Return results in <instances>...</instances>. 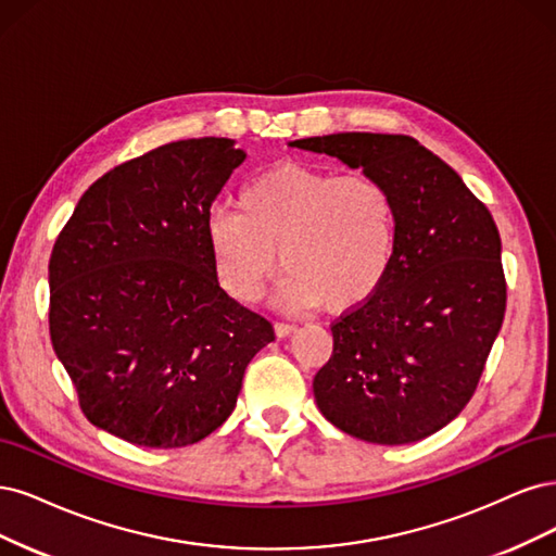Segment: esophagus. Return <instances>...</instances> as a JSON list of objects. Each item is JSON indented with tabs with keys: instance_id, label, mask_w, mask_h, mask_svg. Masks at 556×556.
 <instances>
[{
	"instance_id": "obj_1",
	"label": "esophagus",
	"mask_w": 556,
	"mask_h": 556,
	"mask_svg": "<svg viewBox=\"0 0 556 556\" xmlns=\"http://www.w3.org/2000/svg\"><path fill=\"white\" fill-rule=\"evenodd\" d=\"M293 330H295V324H291V320H277V324H275L277 337H286V334H291Z\"/></svg>"
}]
</instances>
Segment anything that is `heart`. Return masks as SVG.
<instances>
[{"label":"heart","mask_w":556,"mask_h":556,"mask_svg":"<svg viewBox=\"0 0 556 556\" xmlns=\"http://www.w3.org/2000/svg\"><path fill=\"white\" fill-rule=\"evenodd\" d=\"M205 236L214 273L236 300L261 298L277 252L283 304L326 300L330 309H349L371 298L390 270L395 201L374 175L286 161L240 189L238 210H212Z\"/></svg>","instance_id":"obj_1"}]
</instances>
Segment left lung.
I'll use <instances>...</instances> for the list:
<instances>
[{"label": "left lung", "instance_id": "obj_1", "mask_svg": "<svg viewBox=\"0 0 556 556\" xmlns=\"http://www.w3.org/2000/svg\"><path fill=\"white\" fill-rule=\"evenodd\" d=\"M291 146L379 177L397 217L383 283L330 326V361L314 376L320 414L369 443L439 432L473 397L504 324L506 277L490 210L404 134H332Z\"/></svg>", "mask_w": 556, "mask_h": 556}]
</instances>
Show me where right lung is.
I'll use <instances>...</instances> for the list:
<instances>
[{"label":"right lung","instance_id":"add662e5","mask_svg":"<svg viewBox=\"0 0 556 556\" xmlns=\"http://www.w3.org/2000/svg\"><path fill=\"white\" fill-rule=\"evenodd\" d=\"M244 152L189 138L89 187L50 254V342L85 418L146 447L205 439L236 408L273 324L230 298L205 224Z\"/></svg>","mask_w":556,"mask_h":556}]
</instances>
